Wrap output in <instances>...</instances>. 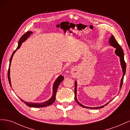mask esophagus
<instances>
[{"label":"esophagus","mask_w":130,"mask_h":130,"mask_svg":"<svg viewBox=\"0 0 130 130\" xmlns=\"http://www.w3.org/2000/svg\"><path fill=\"white\" fill-rule=\"evenodd\" d=\"M73 72H74V71H75V70H73Z\"/></svg>","instance_id":"obj_1"}]
</instances>
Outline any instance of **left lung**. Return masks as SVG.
Masks as SVG:
<instances>
[{
  "label": "left lung",
  "instance_id": "obj_1",
  "mask_svg": "<svg viewBox=\"0 0 130 130\" xmlns=\"http://www.w3.org/2000/svg\"><path fill=\"white\" fill-rule=\"evenodd\" d=\"M109 44L110 45H111L112 46L114 47V48H116L115 50V54L117 55L120 58V64L122 68V70H123V77H122V78L121 79V82H120V89H121L122 87V85H123V80H124V77L125 74L126 72V63L124 61V54L123 50L122 49L121 47L120 46V45L118 44V43L117 42V41L116 40V39L113 35H111V37H110L109 40ZM77 82L76 81L75 82V90H74V93H75V100L76 101V103L81 106V107H83L84 108H90V109H98V108H103L105 106L107 105L108 103H106L105 105L100 106V107H87V106H84L83 105H82L81 103H80L77 100V98H76V93H77ZM112 99V100H113ZM109 101V102H110Z\"/></svg>",
  "mask_w": 130,
  "mask_h": 130
}]
</instances>
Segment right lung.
<instances>
[{"label": "right lung", "mask_w": 130, "mask_h": 130, "mask_svg": "<svg viewBox=\"0 0 130 130\" xmlns=\"http://www.w3.org/2000/svg\"><path fill=\"white\" fill-rule=\"evenodd\" d=\"M32 34V32H31V31H27V32H26L25 34H24L23 35V36L21 37V38H20V40H19V42H18V45L17 48L15 51H14L13 54H12L11 57L10 58V64H9V70H8V80H9V84L11 87H12L11 84V79H10V65H11V61H12V59L13 56L14 54L16 52V50H18L19 48H20L22 43L25 42L27 38H28L31 34ZM64 79V77L62 75H60L57 78L56 80H55V81L54 82V85H53V95L52 96V98L49 99L48 100H47L46 101L43 102V103H28V102H26L25 101H24L23 100L21 99V100L23 102V103H24L27 106H29V107H36V108H40V107H46V106H50L52 104H53L55 100L56 99V94L57 93V89L59 85L61 84V82Z\"/></svg>", "instance_id": "right-lung-1"}]
</instances>
